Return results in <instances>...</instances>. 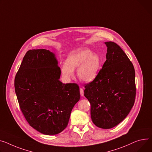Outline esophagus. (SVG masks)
Masks as SVG:
<instances>
[{"label": "esophagus", "instance_id": "1", "mask_svg": "<svg viewBox=\"0 0 152 152\" xmlns=\"http://www.w3.org/2000/svg\"><path fill=\"white\" fill-rule=\"evenodd\" d=\"M80 95H81V96H84V90H83V88H80Z\"/></svg>", "mask_w": 152, "mask_h": 152}]
</instances>
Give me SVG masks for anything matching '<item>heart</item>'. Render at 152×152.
<instances>
[{
	"label": "heart",
	"instance_id": "obj_1",
	"mask_svg": "<svg viewBox=\"0 0 152 152\" xmlns=\"http://www.w3.org/2000/svg\"><path fill=\"white\" fill-rule=\"evenodd\" d=\"M101 68V59L96 53L87 48H80L71 52L66 61L61 64V72L66 81L73 77L74 69L77 68L78 78L83 82L92 81Z\"/></svg>",
	"mask_w": 152,
	"mask_h": 152
}]
</instances>
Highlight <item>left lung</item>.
I'll list each match as a JSON object with an SVG mask.
<instances>
[{
    "instance_id": "1",
    "label": "left lung",
    "mask_w": 152,
    "mask_h": 152,
    "mask_svg": "<svg viewBox=\"0 0 152 152\" xmlns=\"http://www.w3.org/2000/svg\"><path fill=\"white\" fill-rule=\"evenodd\" d=\"M106 45V60L95 79L85 86L84 96L90 103L91 118L98 127L112 128L126 117L136 96L133 64L118 45Z\"/></svg>"
}]
</instances>
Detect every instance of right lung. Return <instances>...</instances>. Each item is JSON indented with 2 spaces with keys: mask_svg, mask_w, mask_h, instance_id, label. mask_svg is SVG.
Wrapping results in <instances>:
<instances>
[{
  "mask_svg": "<svg viewBox=\"0 0 152 152\" xmlns=\"http://www.w3.org/2000/svg\"><path fill=\"white\" fill-rule=\"evenodd\" d=\"M60 74L55 54L32 49L26 54L15 79L16 95L26 120L46 135L62 132L80 99L78 85L63 84Z\"/></svg>",
  "mask_w": 152,
  "mask_h": 152,
  "instance_id": "obj_1",
  "label": "right lung"
}]
</instances>
